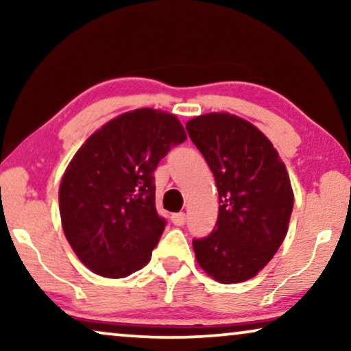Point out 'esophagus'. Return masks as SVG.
<instances>
[{
    "mask_svg": "<svg viewBox=\"0 0 351 351\" xmlns=\"http://www.w3.org/2000/svg\"><path fill=\"white\" fill-rule=\"evenodd\" d=\"M171 220H172V223L177 225V227H182V225L185 223V220H186V215H185L184 213H177V214H172Z\"/></svg>",
    "mask_w": 351,
    "mask_h": 351,
    "instance_id": "1",
    "label": "esophagus"
}]
</instances>
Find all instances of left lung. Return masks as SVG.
<instances>
[{
  "label": "left lung",
  "instance_id": "8db88e82",
  "mask_svg": "<svg viewBox=\"0 0 351 351\" xmlns=\"http://www.w3.org/2000/svg\"><path fill=\"white\" fill-rule=\"evenodd\" d=\"M213 171L219 215L208 237L193 239L199 267L222 285L256 276L285 241L294 193L271 142L246 119L208 113L186 123Z\"/></svg>",
  "mask_w": 351,
  "mask_h": 351
}]
</instances>
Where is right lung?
I'll use <instances>...</instances> for the list:
<instances>
[{
  "instance_id": "add662e5",
  "label": "right lung",
  "mask_w": 351,
  "mask_h": 351,
  "mask_svg": "<svg viewBox=\"0 0 351 351\" xmlns=\"http://www.w3.org/2000/svg\"><path fill=\"white\" fill-rule=\"evenodd\" d=\"M185 141L174 114L138 108L104 124L76 152L60 182V219L89 270L124 278L147 265L166 227L153 172Z\"/></svg>"
}]
</instances>
